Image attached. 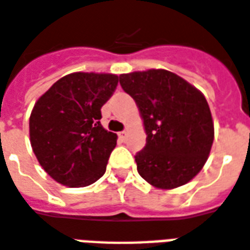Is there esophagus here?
Here are the masks:
<instances>
[{
  "instance_id": "esophagus-1",
  "label": "esophagus",
  "mask_w": 250,
  "mask_h": 250,
  "mask_svg": "<svg viewBox=\"0 0 250 250\" xmlns=\"http://www.w3.org/2000/svg\"><path fill=\"white\" fill-rule=\"evenodd\" d=\"M126 134H127V132L126 130H123V132H120V134H118V136H120V138H121V140H125V138H126Z\"/></svg>"
}]
</instances>
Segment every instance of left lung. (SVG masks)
<instances>
[{"instance_id": "left-lung-1", "label": "left lung", "mask_w": 250, "mask_h": 250, "mask_svg": "<svg viewBox=\"0 0 250 250\" xmlns=\"http://www.w3.org/2000/svg\"><path fill=\"white\" fill-rule=\"evenodd\" d=\"M120 83L137 104L146 145L136 154L140 176L158 189L189 183L205 165L214 126L198 89L165 69L120 76Z\"/></svg>"}]
</instances>
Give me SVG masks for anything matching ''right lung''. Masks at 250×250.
I'll use <instances>...</instances> for the list:
<instances>
[{
	"instance_id": "obj_1",
	"label": "right lung",
	"mask_w": 250,
	"mask_h": 250,
	"mask_svg": "<svg viewBox=\"0 0 250 250\" xmlns=\"http://www.w3.org/2000/svg\"><path fill=\"white\" fill-rule=\"evenodd\" d=\"M117 83L116 74L70 73L34 104L29 118L33 152L58 184L83 188L104 176L117 134L103 127L101 107Z\"/></svg>"
}]
</instances>
